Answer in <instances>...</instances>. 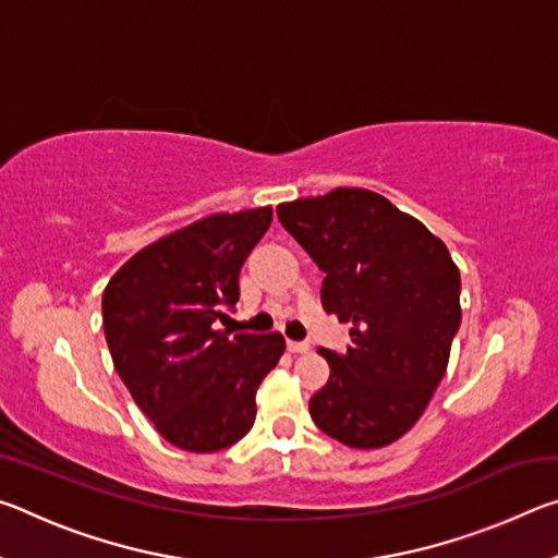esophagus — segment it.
Returning <instances> with one entry per match:
<instances>
[{"label":"esophagus","instance_id":"esophagus-1","mask_svg":"<svg viewBox=\"0 0 558 558\" xmlns=\"http://www.w3.org/2000/svg\"><path fill=\"white\" fill-rule=\"evenodd\" d=\"M288 352H292V354L310 352V342H295V339H288Z\"/></svg>","mask_w":558,"mask_h":558}]
</instances>
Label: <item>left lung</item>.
Masks as SVG:
<instances>
[{
    "label": "left lung",
    "mask_w": 558,
    "mask_h": 558,
    "mask_svg": "<svg viewBox=\"0 0 558 558\" xmlns=\"http://www.w3.org/2000/svg\"><path fill=\"white\" fill-rule=\"evenodd\" d=\"M325 272L323 307L349 323L347 352L319 349L329 381L310 399L317 428L349 448L399 440L448 369L460 329V272L446 243L366 189L278 206Z\"/></svg>",
    "instance_id": "8db88e82"
}]
</instances>
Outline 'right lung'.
Here are the masks:
<instances>
[{
  "label": "right lung",
  "mask_w": 558,
  "mask_h": 558,
  "mask_svg": "<svg viewBox=\"0 0 558 558\" xmlns=\"http://www.w3.org/2000/svg\"><path fill=\"white\" fill-rule=\"evenodd\" d=\"M272 209L214 214L132 256L102 292L112 364L159 436L189 452L239 442L256 391L280 354L278 332L219 329L239 302V272Z\"/></svg>",
  "instance_id": "obj_1"
}]
</instances>
